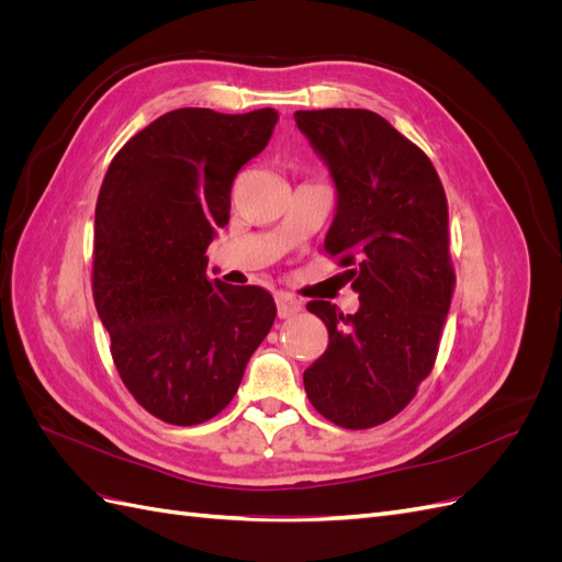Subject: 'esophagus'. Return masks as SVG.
<instances>
[{
	"mask_svg": "<svg viewBox=\"0 0 562 562\" xmlns=\"http://www.w3.org/2000/svg\"><path fill=\"white\" fill-rule=\"evenodd\" d=\"M277 310H279V316H281V318L295 316L297 312H302V302H300L293 293L279 291V293H277Z\"/></svg>",
	"mask_w": 562,
	"mask_h": 562,
	"instance_id": "obj_1",
	"label": "esophagus"
}]
</instances>
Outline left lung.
<instances>
[{"label": "left lung", "mask_w": 562, "mask_h": 562, "mask_svg": "<svg viewBox=\"0 0 562 562\" xmlns=\"http://www.w3.org/2000/svg\"><path fill=\"white\" fill-rule=\"evenodd\" d=\"M295 124L330 168L326 252L361 300L356 314L307 304L328 349L304 370V391L337 427L370 429L396 417L436 363L454 293L448 199L429 157L375 112L300 110Z\"/></svg>", "instance_id": "1"}]
</instances>
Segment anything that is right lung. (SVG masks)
Here are the masks:
<instances>
[{
    "mask_svg": "<svg viewBox=\"0 0 562 562\" xmlns=\"http://www.w3.org/2000/svg\"><path fill=\"white\" fill-rule=\"evenodd\" d=\"M279 112H166L116 151L95 201L93 302L112 361L149 415L192 427L223 413L277 318L260 285L206 277L232 182Z\"/></svg>",
    "mask_w": 562,
    "mask_h": 562,
    "instance_id": "1",
    "label": "right lung"
}]
</instances>
